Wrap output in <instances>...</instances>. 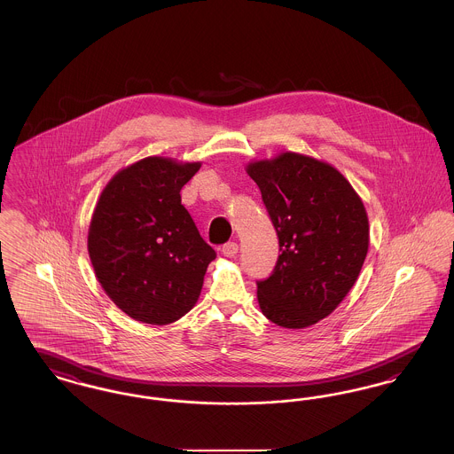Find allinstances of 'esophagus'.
<instances>
[{"label": "esophagus", "mask_w": 454, "mask_h": 454, "mask_svg": "<svg viewBox=\"0 0 454 454\" xmlns=\"http://www.w3.org/2000/svg\"><path fill=\"white\" fill-rule=\"evenodd\" d=\"M221 252H223L224 257H235L238 254V243H235V241L224 243L223 248H221Z\"/></svg>", "instance_id": "34e87169"}]
</instances>
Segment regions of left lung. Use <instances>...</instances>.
<instances>
[{
  "instance_id": "1",
  "label": "left lung",
  "mask_w": 454,
  "mask_h": 454,
  "mask_svg": "<svg viewBox=\"0 0 454 454\" xmlns=\"http://www.w3.org/2000/svg\"><path fill=\"white\" fill-rule=\"evenodd\" d=\"M278 231L281 255L257 282L262 313L284 328L328 317L357 281L369 247L361 197L332 165L281 153L247 167Z\"/></svg>"
}]
</instances>
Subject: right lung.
<instances>
[{
  "instance_id": "1",
  "label": "right lung",
  "mask_w": 454,
  "mask_h": 454,
  "mask_svg": "<svg viewBox=\"0 0 454 454\" xmlns=\"http://www.w3.org/2000/svg\"><path fill=\"white\" fill-rule=\"evenodd\" d=\"M200 163L150 156L115 173L88 230V254L108 298L143 324L176 322L199 300L216 259L182 206Z\"/></svg>"
}]
</instances>
